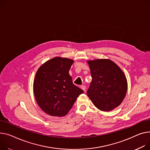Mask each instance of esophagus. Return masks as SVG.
<instances>
[{"mask_svg":"<svg viewBox=\"0 0 150 150\" xmlns=\"http://www.w3.org/2000/svg\"><path fill=\"white\" fill-rule=\"evenodd\" d=\"M81 89H82V90H83V91H84V92H86V86H84V85L81 86Z\"/></svg>","mask_w":150,"mask_h":150,"instance_id":"esophagus-1","label":"esophagus"}]
</instances>
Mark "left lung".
<instances>
[{"label": "left lung", "instance_id": "1", "mask_svg": "<svg viewBox=\"0 0 150 150\" xmlns=\"http://www.w3.org/2000/svg\"><path fill=\"white\" fill-rule=\"evenodd\" d=\"M92 81L87 91L98 109L110 111L120 105L127 91L126 77L119 67L107 59L88 61Z\"/></svg>", "mask_w": 150, "mask_h": 150}]
</instances>
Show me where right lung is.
Listing matches in <instances>:
<instances>
[{
	"mask_svg": "<svg viewBox=\"0 0 150 150\" xmlns=\"http://www.w3.org/2000/svg\"><path fill=\"white\" fill-rule=\"evenodd\" d=\"M72 59L55 57L40 67L34 81V93L38 105L47 114L65 116L76 98L84 93L72 83L69 71Z\"/></svg>",
	"mask_w": 150,
	"mask_h": 150,
	"instance_id": "1",
	"label": "right lung"
}]
</instances>
